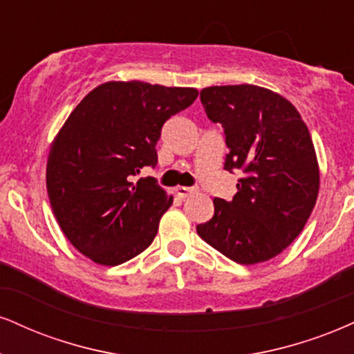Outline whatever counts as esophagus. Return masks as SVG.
<instances>
[{
	"instance_id": "34e87169",
	"label": "esophagus",
	"mask_w": 354,
	"mask_h": 354,
	"mask_svg": "<svg viewBox=\"0 0 354 354\" xmlns=\"http://www.w3.org/2000/svg\"><path fill=\"white\" fill-rule=\"evenodd\" d=\"M174 191H176V194L181 196V198H188L189 194L194 193L193 188H186V186H176Z\"/></svg>"
}]
</instances>
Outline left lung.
Segmentation results:
<instances>
[{"mask_svg":"<svg viewBox=\"0 0 354 354\" xmlns=\"http://www.w3.org/2000/svg\"><path fill=\"white\" fill-rule=\"evenodd\" d=\"M207 118L224 127V169H242L232 201L214 198L199 237L242 266L269 261L305 227L320 189L312 135L292 102L252 84L201 91Z\"/></svg>","mask_w":354,"mask_h":354,"instance_id":"obj_1","label":"left lung"}]
</instances>
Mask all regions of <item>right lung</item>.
Returning a JSON list of instances; mask_svg holds the SVG:
<instances>
[{"label": "right lung", "mask_w": 354, "mask_h": 354, "mask_svg": "<svg viewBox=\"0 0 354 354\" xmlns=\"http://www.w3.org/2000/svg\"><path fill=\"white\" fill-rule=\"evenodd\" d=\"M198 88L140 80L100 84L72 110L50 145L46 188L64 236L100 266H118L155 239L173 204L153 178L161 127L188 109Z\"/></svg>", "instance_id": "obj_1"}]
</instances>
